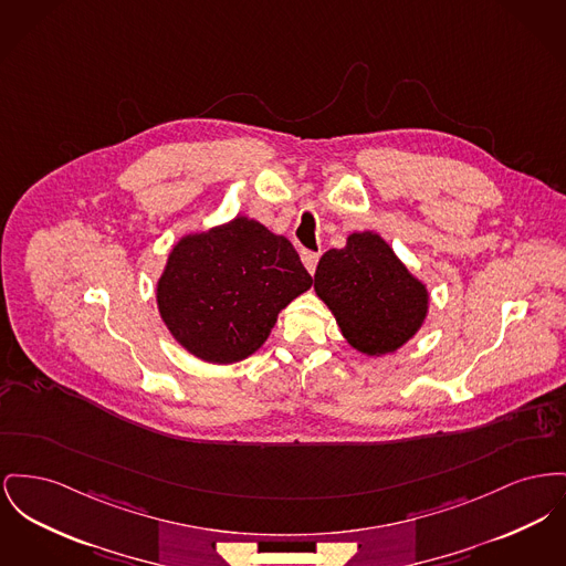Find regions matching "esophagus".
<instances>
[{"instance_id": "obj_1", "label": "esophagus", "mask_w": 566, "mask_h": 566, "mask_svg": "<svg viewBox=\"0 0 566 566\" xmlns=\"http://www.w3.org/2000/svg\"><path fill=\"white\" fill-rule=\"evenodd\" d=\"M301 261H303V265H305V269H307L310 273H314L316 265H318V254H316V252H310V250H303V252H301Z\"/></svg>"}]
</instances>
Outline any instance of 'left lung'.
Masks as SVG:
<instances>
[{
	"label": "left lung",
	"instance_id": "obj_1",
	"mask_svg": "<svg viewBox=\"0 0 566 566\" xmlns=\"http://www.w3.org/2000/svg\"><path fill=\"white\" fill-rule=\"evenodd\" d=\"M314 291L332 310L346 342L367 357L396 353L421 329L430 293L380 234H348L318 261Z\"/></svg>",
	"mask_w": 566,
	"mask_h": 566
}]
</instances>
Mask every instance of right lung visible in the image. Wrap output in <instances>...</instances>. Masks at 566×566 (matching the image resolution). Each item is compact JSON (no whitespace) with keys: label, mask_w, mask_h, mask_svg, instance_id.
Returning a JSON list of instances; mask_svg holds the SVG:
<instances>
[{"label":"right lung","mask_w":566,"mask_h":566,"mask_svg":"<svg viewBox=\"0 0 566 566\" xmlns=\"http://www.w3.org/2000/svg\"><path fill=\"white\" fill-rule=\"evenodd\" d=\"M312 286L293 243L245 216L181 237L156 286L172 337L207 364H234L265 344L277 314Z\"/></svg>","instance_id":"add662e5"}]
</instances>
